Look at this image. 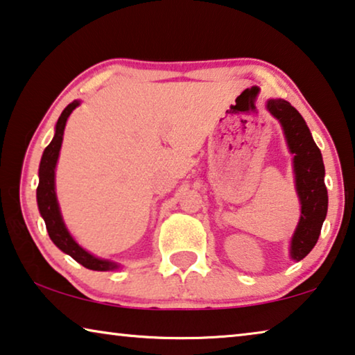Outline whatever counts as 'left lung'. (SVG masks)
Listing matches in <instances>:
<instances>
[{
    "label": "left lung",
    "mask_w": 355,
    "mask_h": 355,
    "mask_svg": "<svg viewBox=\"0 0 355 355\" xmlns=\"http://www.w3.org/2000/svg\"><path fill=\"white\" fill-rule=\"evenodd\" d=\"M266 108L279 121L290 155H293L295 188L301 214L290 241V258L300 261L317 244L329 209L324 159L303 116L287 100L269 98Z\"/></svg>",
    "instance_id": "left-lung-1"
}]
</instances>
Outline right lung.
Returning a JSON list of instances; mask_svg holds the SVG:
<instances>
[{
  "mask_svg": "<svg viewBox=\"0 0 355 355\" xmlns=\"http://www.w3.org/2000/svg\"><path fill=\"white\" fill-rule=\"evenodd\" d=\"M81 105V100H73L68 107L62 111L59 121L55 124V134L54 139L49 145L46 146L44 153H42L41 162H40V183L38 189H36V200H38V209L46 223V230L49 232L51 241L60 248L63 253L70 255L73 260L83 264L84 268L92 269V271H114L119 269V264L105 260V258H98L89 253L86 248H83L78 244L75 237L70 234L65 221H63L59 200H57L55 193V167L57 161H59L62 140H63V130H65L67 121L73 113V110Z\"/></svg>",
  "mask_w": 355,
  "mask_h": 355,
  "instance_id": "add662e5",
  "label": "right lung"
}]
</instances>
